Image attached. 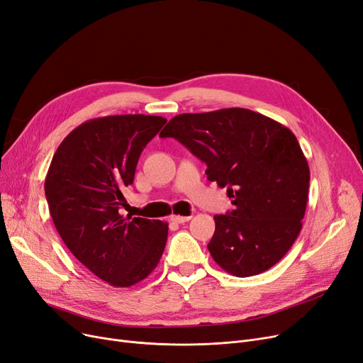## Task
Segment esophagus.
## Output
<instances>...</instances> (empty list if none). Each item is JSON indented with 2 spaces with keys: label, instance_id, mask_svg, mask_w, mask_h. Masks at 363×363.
Listing matches in <instances>:
<instances>
[{
  "label": "esophagus",
  "instance_id": "1",
  "mask_svg": "<svg viewBox=\"0 0 363 363\" xmlns=\"http://www.w3.org/2000/svg\"><path fill=\"white\" fill-rule=\"evenodd\" d=\"M191 219H192V216H179V214L171 216V220L176 223H184V222H189Z\"/></svg>",
  "mask_w": 363,
  "mask_h": 363
}]
</instances>
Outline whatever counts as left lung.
<instances>
[{"mask_svg":"<svg viewBox=\"0 0 363 363\" xmlns=\"http://www.w3.org/2000/svg\"><path fill=\"white\" fill-rule=\"evenodd\" d=\"M159 137H172L207 164L235 208L214 216L208 250L235 277L269 269L292 247L307 208L310 168L291 129L247 108L184 113Z\"/></svg>","mask_w":363,"mask_h":363,"instance_id":"obj_1","label":"left lung"}]
</instances>
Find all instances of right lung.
Segmentation results:
<instances>
[{
    "instance_id": "right-lung-1",
    "label": "right lung",
    "mask_w": 363,
    "mask_h": 363,
    "mask_svg": "<svg viewBox=\"0 0 363 363\" xmlns=\"http://www.w3.org/2000/svg\"><path fill=\"white\" fill-rule=\"evenodd\" d=\"M161 116L91 119L64 138L50 162L45 192L68 250L114 287L140 283L157 267L168 223L122 216L143 149L165 125Z\"/></svg>"
}]
</instances>
